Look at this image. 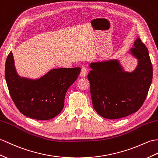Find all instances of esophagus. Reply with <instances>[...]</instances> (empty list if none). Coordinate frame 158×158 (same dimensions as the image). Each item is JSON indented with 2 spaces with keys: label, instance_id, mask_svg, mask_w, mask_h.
Instances as JSON below:
<instances>
[{
  "label": "esophagus",
  "instance_id": "1",
  "mask_svg": "<svg viewBox=\"0 0 158 158\" xmlns=\"http://www.w3.org/2000/svg\"><path fill=\"white\" fill-rule=\"evenodd\" d=\"M87 74V70L85 67H83L81 69V73H80V76L81 77H85L86 75Z\"/></svg>",
  "mask_w": 158,
  "mask_h": 158
}]
</instances>
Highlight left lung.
Returning a JSON list of instances; mask_svg holds the SVG:
<instances>
[{
	"label": "left lung",
	"mask_w": 158,
	"mask_h": 158,
	"mask_svg": "<svg viewBox=\"0 0 158 158\" xmlns=\"http://www.w3.org/2000/svg\"><path fill=\"white\" fill-rule=\"evenodd\" d=\"M137 60L133 71H127L121 58L89 64L87 75L95 110L108 119H118L136 112L148 96L152 82L153 67L148 50L139 38L124 54Z\"/></svg>",
	"instance_id": "1"
}]
</instances>
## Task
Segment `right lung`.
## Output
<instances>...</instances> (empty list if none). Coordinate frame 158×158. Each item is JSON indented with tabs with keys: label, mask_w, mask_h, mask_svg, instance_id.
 <instances>
[{
	"label": "right lung",
	"mask_w": 158,
	"mask_h": 158,
	"mask_svg": "<svg viewBox=\"0 0 158 158\" xmlns=\"http://www.w3.org/2000/svg\"><path fill=\"white\" fill-rule=\"evenodd\" d=\"M81 69H52L39 78L19 75L11 51L5 64V79L13 102L18 110L29 118L50 120L64 107L65 94L77 79Z\"/></svg>",
	"instance_id": "right-lung-1"
}]
</instances>
